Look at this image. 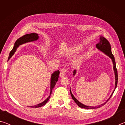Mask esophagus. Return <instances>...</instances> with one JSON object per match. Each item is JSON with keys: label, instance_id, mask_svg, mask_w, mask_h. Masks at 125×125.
<instances>
[{"label": "esophagus", "instance_id": "34e87169", "mask_svg": "<svg viewBox=\"0 0 125 125\" xmlns=\"http://www.w3.org/2000/svg\"><path fill=\"white\" fill-rule=\"evenodd\" d=\"M67 71V68H63L60 72V77H62L65 76V74H66Z\"/></svg>", "mask_w": 125, "mask_h": 125}]
</instances>
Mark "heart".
<instances>
[{"mask_svg": "<svg viewBox=\"0 0 125 125\" xmlns=\"http://www.w3.org/2000/svg\"><path fill=\"white\" fill-rule=\"evenodd\" d=\"M80 49V46H75L72 47H66L63 50V52L69 55H72L73 54L79 51Z\"/></svg>", "mask_w": 125, "mask_h": 125, "instance_id": "1", "label": "heart"}]
</instances>
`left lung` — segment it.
<instances>
[{
  "mask_svg": "<svg viewBox=\"0 0 125 125\" xmlns=\"http://www.w3.org/2000/svg\"><path fill=\"white\" fill-rule=\"evenodd\" d=\"M96 47L98 48L99 50H100V51L103 52L104 53H105V54H106L107 56H109L110 58L111 59L112 62H113V65H114V73H115V89H114V92L112 93L111 96H110V98L107 99V100L106 101V102L109 100V99H110L111 96L113 95V93L115 91V89L117 87V80H118V75H117V69H116V63H115V58H114V55L111 52V45L110 44L109 42L107 41V40L105 39V37H104L102 36H101L100 37V41L98 43H97L96 45ZM76 72H77V71L74 70L73 71V75H75ZM70 93L72 96V98L73 99V100L75 101V103L77 104L78 105V106H79L80 107H82V108H84V109H96V108H99V107H100L101 106H103L104 105H105V104L106 103L105 102V103L102 104L101 105H100L99 106H86L83 104L80 103L79 101H78L77 99H76L74 96L73 95L72 93L71 90L70 89Z\"/></svg>",
  "mask_w": 125,
  "mask_h": 125,
  "instance_id": "left-lung-1",
  "label": "left lung"
}]
</instances>
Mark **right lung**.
I'll return each instance as SVG.
<instances>
[{
	"label": "right lung",
	"mask_w": 125,
	"mask_h": 125,
	"mask_svg": "<svg viewBox=\"0 0 125 125\" xmlns=\"http://www.w3.org/2000/svg\"><path fill=\"white\" fill-rule=\"evenodd\" d=\"M39 36H38L37 33H29V34H26L25 35H24L23 36L21 37L20 38H19V39H18L16 40V42H15L14 47L12 48V50L11 51V52H10L9 56V57H8V60H9V59L11 58L12 56H13L14 53L16 51L17 48H18L20 45H21L22 44L26 43L27 42L36 41V40L39 39ZM59 75H60V71H57L52 74L51 77V85H50L51 90H50V96L41 103H40L39 104L35 106H30L29 107H35V108H36V107H40L42 106H43L44 105H45L47 103V101L49 100V99L50 98L51 95V93L52 92V89L54 87L57 82L58 81Z\"/></svg>",
	"instance_id": "1"
}]
</instances>
